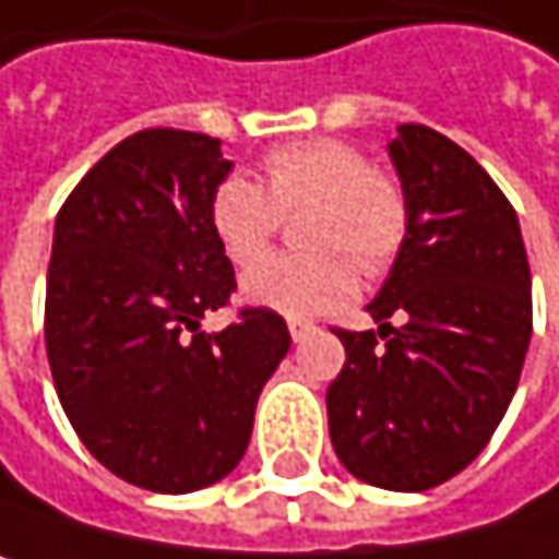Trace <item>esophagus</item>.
Listing matches in <instances>:
<instances>
[{
  "mask_svg": "<svg viewBox=\"0 0 559 559\" xmlns=\"http://www.w3.org/2000/svg\"><path fill=\"white\" fill-rule=\"evenodd\" d=\"M288 331H292V341H295V344H301V341H305V337H311L318 328H314L311 321H298V318H292V321H288Z\"/></svg>",
  "mask_w": 559,
  "mask_h": 559,
  "instance_id": "34e87169",
  "label": "esophagus"
}]
</instances>
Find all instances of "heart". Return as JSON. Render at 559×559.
I'll return each instance as SVG.
<instances>
[{"label": "heart", "instance_id": "1", "mask_svg": "<svg viewBox=\"0 0 559 559\" xmlns=\"http://www.w3.org/2000/svg\"><path fill=\"white\" fill-rule=\"evenodd\" d=\"M267 189L245 173L225 176L209 199V228L231 261H251L285 212L314 205L308 254H267L241 274V298L288 318L328 314L357 292V264L383 271L406 238V195L344 140H298L264 159Z\"/></svg>", "mask_w": 559, "mask_h": 559}]
</instances>
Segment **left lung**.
I'll return each mask as SVG.
<instances>
[{
    "mask_svg": "<svg viewBox=\"0 0 559 559\" xmlns=\"http://www.w3.org/2000/svg\"><path fill=\"white\" fill-rule=\"evenodd\" d=\"M386 150L406 238L367 305L380 328L337 331L347 364L328 386V423L354 478L429 491L478 459L511 406L531 344V267L518 212L459 143L403 123Z\"/></svg>",
    "mask_w": 559,
    "mask_h": 559,
    "instance_id": "obj_1",
    "label": "left lung"
}]
</instances>
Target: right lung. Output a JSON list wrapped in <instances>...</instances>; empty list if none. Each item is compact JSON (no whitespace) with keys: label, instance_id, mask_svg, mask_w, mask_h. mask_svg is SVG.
Instances as JSON below:
<instances>
[{"label":"right lung","instance_id":"1","mask_svg":"<svg viewBox=\"0 0 559 559\" xmlns=\"http://www.w3.org/2000/svg\"><path fill=\"white\" fill-rule=\"evenodd\" d=\"M228 173L215 136L140 130L87 169L55 218L45 347L58 400L87 452L146 491L222 481L292 347L267 308L202 331V314L235 292L209 228Z\"/></svg>","mask_w":559,"mask_h":559}]
</instances>
